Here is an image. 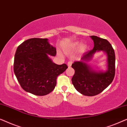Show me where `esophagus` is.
I'll return each mask as SVG.
<instances>
[{
    "instance_id": "1",
    "label": "esophagus",
    "mask_w": 127,
    "mask_h": 127,
    "mask_svg": "<svg viewBox=\"0 0 127 127\" xmlns=\"http://www.w3.org/2000/svg\"><path fill=\"white\" fill-rule=\"evenodd\" d=\"M72 61H69L67 62V66H68V67H70L71 65H72Z\"/></svg>"
}]
</instances>
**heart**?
<instances>
[{
    "label": "heart",
    "mask_w": 127,
    "mask_h": 127,
    "mask_svg": "<svg viewBox=\"0 0 127 127\" xmlns=\"http://www.w3.org/2000/svg\"><path fill=\"white\" fill-rule=\"evenodd\" d=\"M80 46V43L79 42H75L71 45V46L68 48V51H73L74 50H76L77 48ZM87 48V46L86 44H81L80 46V51H86Z\"/></svg>",
    "instance_id": "1"
}]
</instances>
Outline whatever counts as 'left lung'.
<instances>
[{"instance_id":"left-lung-1","label":"left lung","mask_w":127,"mask_h":127,"mask_svg":"<svg viewBox=\"0 0 127 127\" xmlns=\"http://www.w3.org/2000/svg\"><path fill=\"white\" fill-rule=\"evenodd\" d=\"M94 41L93 50L83 55L80 61L72 65L74 74L72 84L78 92L86 96H95L106 89L113 80L115 75V53L112 45L107 40L96 36H91ZM102 51L107 55V67L105 71L94 70L87 62L96 52Z\"/></svg>"}]
</instances>
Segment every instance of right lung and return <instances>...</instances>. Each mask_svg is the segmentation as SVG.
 I'll use <instances>...</instances> for the list:
<instances>
[{"instance_id":"right-lung-1","label":"right lung","mask_w":127,"mask_h":127,"mask_svg":"<svg viewBox=\"0 0 127 127\" xmlns=\"http://www.w3.org/2000/svg\"><path fill=\"white\" fill-rule=\"evenodd\" d=\"M56 48L48 39L32 38L18 47L14 61V72L22 89L43 96L51 93L57 78L67 68L65 64L57 65L50 56H55Z\"/></svg>"}]
</instances>
